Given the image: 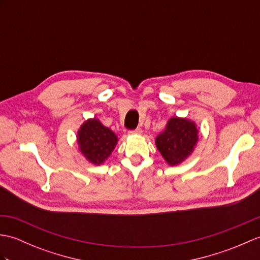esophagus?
Masks as SVG:
<instances>
[{
    "label": "esophagus",
    "mask_w": 260,
    "mask_h": 260,
    "mask_svg": "<svg viewBox=\"0 0 260 260\" xmlns=\"http://www.w3.org/2000/svg\"><path fill=\"white\" fill-rule=\"evenodd\" d=\"M129 134H132V135H134V134H136V135H141V134H142V129H141V128H136V129L129 131Z\"/></svg>",
    "instance_id": "1"
}]
</instances>
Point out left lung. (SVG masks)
Returning <instances> with one entry per match:
<instances>
[{"label":"left lung","instance_id":"left-lung-1","mask_svg":"<svg viewBox=\"0 0 260 260\" xmlns=\"http://www.w3.org/2000/svg\"><path fill=\"white\" fill-rule=\"evenodd\" d=\"M197 135L198 129L194 122L173 117L168 120L165 131L156 138V146L168 164L178 165L192 153Z\"/></svg>","mask_w":260,"mask_h":260}]
</instances>
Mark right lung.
<instances>
[{
	"instance_id": "obj_1",
	"label": "right lung",
	"mask_w": 260,
	"mask_h": 260,
	"mask_svg": "<svg viewBox=\"0 0 260 260\" xmlns=\"http://www.w3.org/2000/svg\"><path fill=\"white\" fill-rule=\"evenodd\" d=\"M77 134L82 154L95 165L103 164L117 143V136L96 118L87 119Z\"/></svg>"
}]
</instances>
